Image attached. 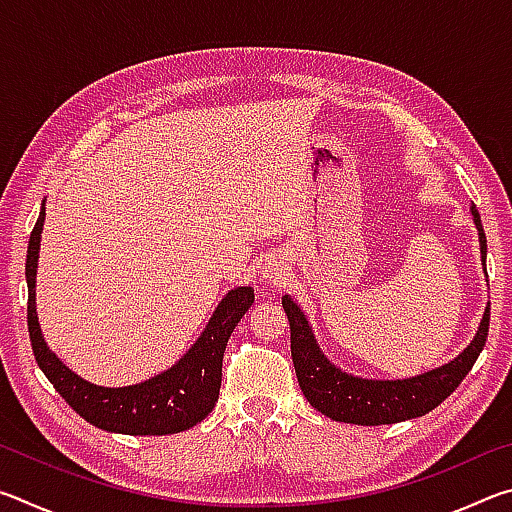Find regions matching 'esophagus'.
Returning <instances> with one entry per match:
<instances>
[{
	"instance_id": "1",
	"label": "esophagus",
	"mask_w": 512,
	"mask_h": 512,
	"mask_svg": "<svg viewBox=\"0 0 512 512\" xmlns=\"http://www.w3.org/2000/svg\"><path fill=\"white\" fill-rule=\"evenodd\" d=\"M282 275H284L282 262H277V259H271V262H268V266H266V271H264V277H273V280H282Z\"/></svg>"
}]
</instances>
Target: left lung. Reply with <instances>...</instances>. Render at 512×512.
<instances>
[{"mask_svg": "<svg viewBox=\"0 0 512 512\" xmlns=\"http://www.w3.org/2000/svg\"><path fill=\"white\" fill-rule=\"evenodd\" d=\"M474 223L479 228L481 241V259L485 264V232L481 225V216L472 207ZM282 307L287 311L291 327V359L296 368L298 384L307 402L327 418L336 422L363 424V427H377V424H393L436 409L452 395L458 384L472 370L474 361L488 339L490 325V305L485 307L479 332L474 341L458 354L452 363L436 368L424 375L397 381H372L345 375L339 368L325 359V354L314 341V334L307 325V318L300 307L289 296L282 298Z\"/></svg>", "mask_w": 512, "mask_h": 512, "instance_id": "8db88e82", "label": "left lung"}]
</instances>
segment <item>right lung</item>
Masks as SVG:
<instances>
[{
  "instance_id": "right-lung-1",
  "label": "right lung",
  "mask_w": 512,
  "mask_h": 512,
  "mask_svg": "<svg viewBox=\"0 0 512 512\" xmlns=\"http://www.w3.org/2000/svg\"><path fill=\"white\" fill-rule=\"evenodd\" d=\"M42 223H45V203L33 225L27 250V323L33 357L60 397L94 427L128 433V436H167V433H180L205 420L219 400L225 345L241 316L253 305V289L239 287L230 291L216 307L201 339L171 370L144 384L126 388L94 386L63 366L56 354L49 352L40 334L36 314V268Z\"/></svg>"
}]
</instances>
